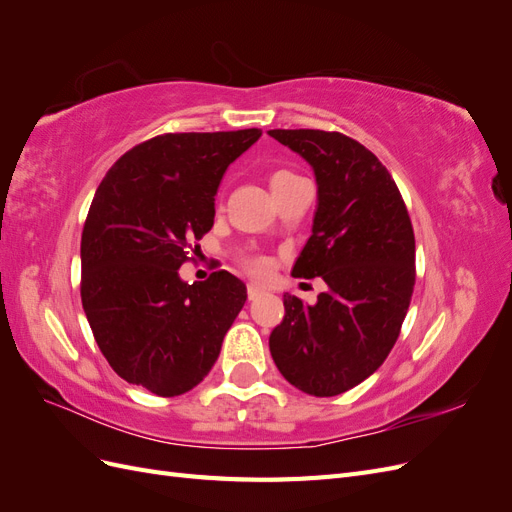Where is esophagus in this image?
<instances>
[{
  "instance_id": "esophagus-1",
  "label": "esophagus",
  "mask_w": 512,
  "mask_h": 512,
  "mask_svg": "<svg viewBox=\"0 0 512 512\" xmlns=\"http://www.w3.org/2000/svg\"><path fill=\"white\" fill-rule=\"evenodd\" d=\"M260 294H265V290H262L260 286H256V284H250V286H247V299H250V301L258 299Z\"/></svg>"
}]
</instances>
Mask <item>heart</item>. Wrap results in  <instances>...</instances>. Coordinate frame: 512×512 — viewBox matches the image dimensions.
<instances>
[{
	"mask_svg": "<svg viewBox=\"0 0 512 512\" xmlns=\"http://www.w3.org/2000/svg\"><path fill=\"white\" fill-rule=\"evenodd\" d=\"M294 177H297V175H294L292 170H275V173H273L271 179H269L271 190L282 188L284 183H288V181L294 179ZM245 269L250 271V273H254V275H265L267 269H269V265H267L265 258H245Z\"/></svg>",
	"mask_w": 512,
	"mask_h": 512,
	"instance_id": "obj_1",
	"label": "heart"
}]
</instances>
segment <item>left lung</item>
<instances>
[{"label":"left lung","instance_id":"obj_1","mask_svg":"<svg viewBox=\"0 0 512 512\" xmlns=\"http://www.w3.org/2000/svg\"><path fill=\"white\" fill-rule=\"evenodd\" d=\"M312 166L318 185L312 237L294 277H322L314 305L284 294L271 356L299 391L333 397L384 363L414 288V232L397 185L354 138L322 130H269Z\"/></svg>","mask_w":512,"mask_h":512}]
</instances>
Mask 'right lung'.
Returning a JSON list of instances; mask_svg holds the SVG:
<instances>
[{"mask_svg":"<svg viewBox=\"0 0 512 512\" xmlns=\"http://www.w3.org/2000/svg\"><path fill=\"white\" fill-rule=\"evenodd\" d=\"M260 134L156 136L123 153L91 200L81 237L85 316L108 365L153 395H183L209 374L247 299L228 271L188 284L179 267L213 226L226 168Z\"/></svg>","mask_w":512,"mask_h":512,"instance_id":"obj_1","label":"right lung"}]
</instances>
